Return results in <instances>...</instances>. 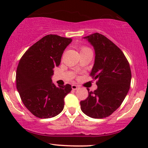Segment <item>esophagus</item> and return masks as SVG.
<instances>
[{"mask_svg": "<svg viewBox=\"0 0 148 148\" xmlns=\"http://www.w3.org/2000/svg\"><path fill=\"white\" fill-rule=\"evenodd\" d=\"M79 88V86H76V85H72V89L73 90H78Z\"/></svg>", "mask_w": 148, "mask_h": 148, "instance_id": "esophagus-1", "label": "esophagus"}]
</instances>
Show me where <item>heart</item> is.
<instances>
[{"mask_svg":"<svg viewBox=\"0 0 148 148\" xmlns=\"http://www.w3.org/2000/svg\"><path fill=\"white\" fill-rule=\"evenodd\" d=\"M89 48L88 47H82L81 48V51H84V50H87Z\"/></svg>","mask_w":148,"mask_h":148,"instance_id":"b5f03b06","label":"heart"}]
</instances>
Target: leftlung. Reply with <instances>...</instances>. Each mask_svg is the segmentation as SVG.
I'll list each match as a JSON object with an SVG mask.
<instances>
[{
    "label": "left lung",
    "mask_w": 148,
    "mask_h": 148,
    "mask_svg": "<svg viewBox=\"0 0 148 148\" xmlns=\"http://www.w3.org/2000/svg\"><path fill=\"white\" fill-rule=\"evenodd\" d=\"M84 38L95 51L90 76L97 79V89L88 91V97L80 102L81 109L90 118H104L118 109L128 93L132 79L130 66L120 49L104 35L96 33Z\"/></svg>",
    "instance_id": "8db88e82"
}]
</instances>
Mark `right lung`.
<instances>
[{
	"label": "right lung",
	"instance_id": "1",
	"mask_svg": "<svg viewBox=\"0 0 148 148\" xmlns=\"http://www.w3.org/2000/svg\"><path fill=\"white\" fill-rule=\"evenodd\" d=\"M71 38L47 35L30 47L18 62L16 88L22 102L39 118L56 116L64 108V98L72 90L69 84L56 87L52 83L53 69L60 63Z\"/></svg>",
	"mask_w": 148,
	"mask_h": 148
}]
</instances>
